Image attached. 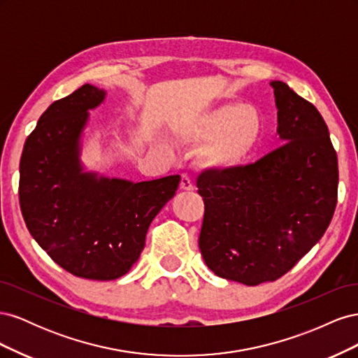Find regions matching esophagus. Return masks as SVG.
I'll list each match as a JSON object with an SVG mask.
<instances>
[{"label": "esophagus", "mask_w": 358, "mask_h": 358, "mask_svg": "<svg viewBox=\"0 0 358 358\" xmlns=\"http://www.w3.org/2000/svg\"><path fill=\"white\" fill-rule=\"evenodd\" d=\"M180 188L183 191H192L194 189V183L188 175H182L180 176Z\"/></svg>", "instance_id": "obj_1"}]
</instances>
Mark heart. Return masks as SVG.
<instances>
[{
	"mask_svg": "<svg viewBox=\"0 0 358 358\" xmlns=\"http://www.w3.org/2000/svg\"><path fill=\"white\" fill-rule=\"evenodd\" d=\"M264 131V119L252 104L222 103L204 110L185 128V137L203 143L200 161L216 171L241 167Z\"/></svg>",
	"mask_w": 358,
	"mask_h": 358,
	"instance_id": "1",
	"label": "heart"
}]
</instances>
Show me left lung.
Returning <instances> with one entry per match:
<instances>
[{"label":"left lung","mask_w":358,"mask_h":358,"mask_svg":"<svg viewBox=\"0 0 358 358\" xmlns=\"http://www.w3.org/2000/svg\"><path fill=\"white\" fill-rule=\"evenodd\" d=\"M270 86L284 145L254 164L197 178L204 263L251 287L294 267L326 233L338 201V155L322 116L287 83Z\"/></svg>","instance_id":"obj_1"}]
</instances>
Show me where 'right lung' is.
<instances>
[{"label": "right lung", "instance_id": "obj_1", "mask_svg": "<svg viewBox=\"0 0 358 358\" xmlns=\"http://www.w3.org/2000/svg\"><path fill=\"white\" fill-rule=\"evenodd\" d=\"M106 91L86 83L52 103L24 145L19 203L31 236L71 275L124 276L145 248L150 222L180 176L129 182L83 171L80 138Z\"/></svg>", "mask_w": 358, "mask_h": 358}]
</instances>
